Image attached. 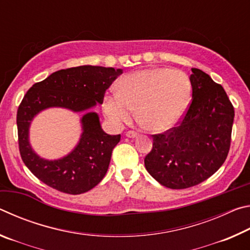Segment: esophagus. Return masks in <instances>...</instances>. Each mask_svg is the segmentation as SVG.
I'll return each instance as SVG.
<instances>
[{
  "label": "esophagus",
  "instance_id": "1",
  "mask_svg": "<svg viewBox=\"0 0 250 250\" xmlns=\"http://www.w3.org/2000/svg\"><path fill=\"white\" fill-rule=\"evenodd\" d=\"M125 135L128 138H131V139H134V138H137L138 137V133L137 132H134V131H128V132L125 133Z\"/></svg>",
  "mask_w": 250,
  "mask_h": 250
}]
</instances>
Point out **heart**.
<instances>
[{
	"label": "heart",
	"instance_id": "obj_1",
	"mask_svg": "<svg viewBox=\"0 0 250 250\" xmlns=\"http://www.w3.org/2000/svg\"><path fill=\"white\" fill-rule=\"evenodd\" d=\"M191 82L181 70L164 67L139 70L121 78L118 94L104 97L105 116L116 125L130 120L132 110L146 130L166 132L177 125L188 107Z\"/></svg>",
	"mask_w": 250,
	"mask_h": 250
}]
</instances>
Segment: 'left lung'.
Returning a JSON list of instances; mask_svg holds the SVG:
<instances>
[{
  "instance_id": "obj_1",
  "label": "left lung",
  "mask_w": 250,
  "mask_h": 250,
  "mask_svg": "<svg viewBox=\"0 0 250 250\" xmlns=\"http://www.w3.org/2000/svg\"><path fill=\"white\" fill-rule=\"evenodd\" d=\"M192 101L181 124L154 134L145 159L150 175L161 185L181 189L208 179L223 166L230 146L234 107L224 88L209 75L193 68Z\"/></svg>"
}]
</instances>
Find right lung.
I'll use <instances>...</instances> for the list:
<instances>
[{
    "label": "right lung",
    "mask_w": 250,
    "mask_h": 250,
    "mask_svg": "<svg viewBox=\"0 0 250 250\" xmlns=\"http://www.w3.org/2000/svg\"><path fill=\"white\" fill-rule=\"evenodd\" d=\"M124 70L112 67L83 65L62 69L33 84L21 103L16 124L23 162L37 179L57 191L82 194L94 188L108 171L113 147L121 135H110L101 128L94 109L103 104L104 96ZM50 107L83 113L80 141L68 155L59 159L42 158L29 141L31 121Z\"/></svg>",
    "instance_id": "add662e5"
}]
</instances>
